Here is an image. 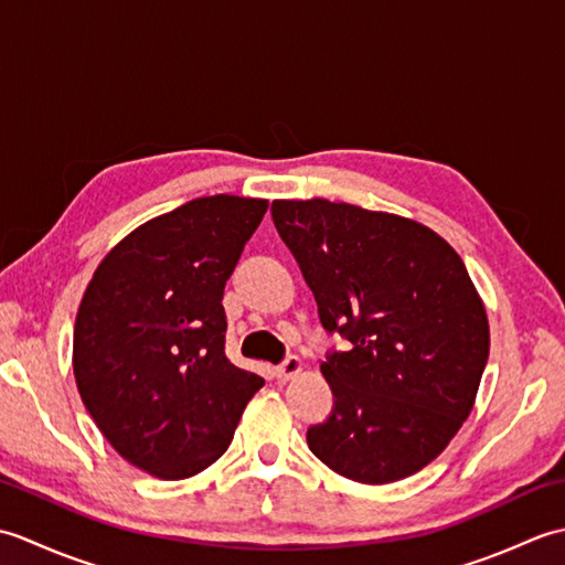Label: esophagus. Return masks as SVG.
Here are the masks:
<instances>
[{"instance_id": "obj_1", "label": "esophagus", "mask_w": 565, "mask_h": 565, "mask_svg": "<svg viewBox=\"0 0 565 565\" xmlns=\"http://www.w3.org/2000/svg\"><path fill=\"white\" fill-rule=\"evenodd\" d=\"M301 371H303V362H301V359H298V356H289L284 364L276 366V379H279V381H289V379H296L298 374H301Z\"/></svg>"}]
</instances>
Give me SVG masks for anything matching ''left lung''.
<instances>
[{
    "mask_svg": "<svg viewBox=\"0 0 565 565\" xmlns=\"http://www.w3.org/2000/svg\"><path fill=\"white\" fill-rule=\"evenodd\" d=\"M271 218L350 350L320 364L332 415L308 447L350 481L417 473L473 411L488 362L486 306L461 257L427 225L328 199L274 201Z\"/></svg>",
    "mask_w": 565,
    "mask_h": 565,
    "instance_id": "obj_1",
    "label": "left lung"
}]
</instances>
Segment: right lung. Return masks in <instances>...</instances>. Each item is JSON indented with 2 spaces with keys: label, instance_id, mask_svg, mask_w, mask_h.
Masks as SVG:
<instances>
[{
  "label": "right lung",
  "instance_id": "obj_1",
  "mask_svg": "<svg viewBox=\"0 0 565 565\" xmlns=\"http://www.w3.org/2000/svg\"><path fill=\"white\" fill-rule=\"evenodd\" d=\"M269 201L203 196L126 235L94 271L72 369L102 435L162 481L231 447L264 379L225 356L223 289Z\"/></svg>",
  "mask_w": 565,
  "mask_h": 565
}]
</instances>
